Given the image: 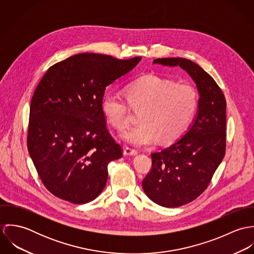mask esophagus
Segmentation results:
<instances>
[{
  "instance_id": "obj_1",
  "label": "esophagus",
  "mask_w": 254,
  "mask_h": 254,
  "mask_svg": "<svg viewBox=\"0 0 254 254\" xmlns=\"http://www.w3.org/2000/svg\"><path fill=\"white\" fill-rule=\"evenodd\" d=\"M123 153H124V155H136V154H138V151L134 148L125 146L123 149Z\"/></svg>"
}]
</instances>
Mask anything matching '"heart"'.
<instances>
[{"label":"heart","mask_w":254,"mask_h":254,"mask_svg":"<svg viewBox=\"0 0 254 254\" xmlns=\"http://www.w3.org/2000/svg\"><path fill=\"white\" fill-rule=\"evenodd\" d=\"M129 106L140 110L139 126L122 134V139L136 146L152 145L160 139L172 143L189 128L198 106L197 90L189 83H176L155 74H146L125 88ZM115 93L102 99V111L115 129L129 127V107Z\"/></svg>","instance_id":"b5f03b06"}]
</instances>
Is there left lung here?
I'll list each match as a JSON object with an SVG mask.
<instances>
[{
    "mask_svg": "<svg viewBox=\"0 0 254 254\" xmlns=\"http://www.w3.org/2000/svg\"><path fill=\"white\" fill-rule=\"evenodd\" d=\"M153 64L180 66L196 84V116L175 143L151 153V170L143 181L145 194L164 207H179L208 187L226 150V100L214 79L193 62L156 59Z\"/></svg>",
    "mask_w": 254,
    "mask_h": 254,
    "instance_id": "obj_1",
    "label": "left lung"
}]
</instances>
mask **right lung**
<instances>
[{
    "label": "right lung",
    "mask_w": 254,
    "mask_h": 254,
    "mask_svg": "<svg viewBox=\"0 0 254 254\" xmlns=\"http://www.w3.org/2000/svg\"><path fill=\"white\" fill-rule=\"evenodd\" d=\"M142 60L84 53L51 66L31 100L27 147L54 195L75 204L95 199L108 181L109 162L122 148L102 111L106 88Z\"/></svg>",
    "instance_id": "1"
}]
</instances>
